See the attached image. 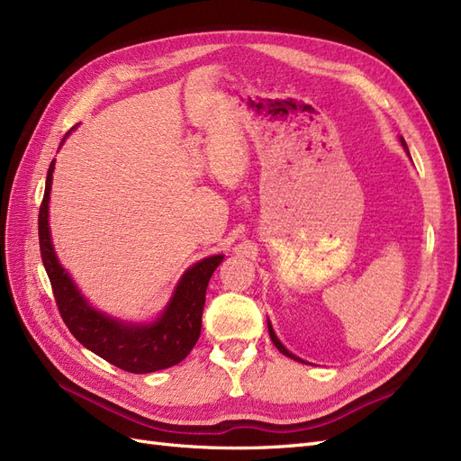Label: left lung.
I'll list each match as a JSON object with an SVG mask.
<instances>
[{
	"label": "left lung",
	"mask_w": 461,
	"mask_h": 461,
	"mask_svg": "<svg viewBox=\"0 0 461 461\" xmlns=\"http://www.w3.org/2000/svg\"><path fill=\"white\" fill-rule=\"evenodd\" d=\"M400 142H402L403 149H406V151H408V146H406V142H403V138H400ZM408 156H410V151H408ZM267 327H269V337H271L273 344L276 346V350H278V352H281V354H285V356H288L290 359H296V361H302L300 357H296L294 354H292V352H288V350H286V348H285V346L281 344V340H278V339H276V334H275V330H273V327H271V323H269V321H267ZM302 364H303V361H302Z\"/></svg>",
	"instance_id": "1"
}]
</instances>
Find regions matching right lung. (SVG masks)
Returning a JSON list of instances; mask_svg holds the SVG:
<instances>
[{
    "label": "right lung",
    "instance_id": "obj_1",
    "mask_svg": "<svg viewBox=\"0 0 461 461\" xmlns=\"http://www.w3.org/2000/svg\"><path fill=\"white\" fill-rule=\"evenodd\" d=\"M68 134V132H67ZM53 161L48 169L44 200L38 215L40 254L50 276L58 310L73 337L88 350L129 373H151L173 367L183 361L200 339L205 290L222 256L198 261L183 275L171 302L158 321L149 325L122 323L95 312L80 296L73 278L65 273L53 252L48 225V203L53 178Z\"/></svg>",
    "mask_w": 461,
    "mask_h": 461
}]
</instances>
